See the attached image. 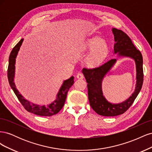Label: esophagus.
Listing matches in <instances>:
<instances>
[{
  "label": "esophagus",
  "instance_id": "1",
  "mask_svg": "<svg viewBox=\"0 0 152 152\" xmlns=\"http://www.w3.org/2000/svg\"><path fill=\"white\" fill-rule=\"evenodd\" d=\"M77 79H83L84 78V76L83 74H82V73H77Z\"/></svg>",
  "mask_w": 152,
  "mask_h": 152
}]
</instances>
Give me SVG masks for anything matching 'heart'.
<instances>
[{
  "mask_svg": "<svg viewBox=\"0 0 152 152\" xmlns=\"http://www.w3.org/2000/svg\"><path fill=\"white\" fill-rule=\"evenodd\" d=\"M80 49L85 50H91L86 59V64L90 66L99 65L107 56L109 50L108 44L99 37H93L87 40Z\"/></svg>",
  "mask_w": 152,
  "mask_h": 152,
  "instance_id": "b5f03b06",
  "label": "heart"
}]
</instances>
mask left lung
Wrapping results in <instances>:
<instances>
[{"label":"left lung","instance_id":"1","mask_svg":"<svg viewBox=\"0 0 152 152\" xmlns=\"http://www.w3.org/2000/svg\"><path fill=\"white\" fill-rule=\"evenodd\" d=\"M114 37L113 54L118 58H129L134 61L136 65V85L134 91L126 100L119 103L108 102L104 96L102 91V82L104 77L117 62L116 59L104 63L93 69H82V73L87 82L88 98L91 108L99 115L113 117L124 113L128 110L140 92L143 82L142 57L132 40L126 33L121 30L112 29Z\"/></svg>","mask_w":152,"mask_h":152}]
</instances>
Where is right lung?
<instances>
[{
    "instance_id": "obj_1",
    "label": "right lung",
    "mask_w": 152,
    "mask_h": 152,
    "mask_svg": "<svg viewBox=\"0 0 152 152\" xmlns=\"http://www.w3.org/2000/svg\"><path fill=\"white\" fill-rule=\"evenodd\" d=\"M23 42V39L20 40L15 47L12 50L9 58V66L7 70V77L9 83L15 93L18 100L20 101L21 104L27 111L39 116H47L50 117L58 113L65 104L66 98V95L69 89L74 83V77L72 76L68 79L64 80L60 88L59 89L58 93L56 94V98L54 102L47 105H40L30 102V101L26 99L23 96L18 90L15 83V64L16 58L20 49L22 43Z\"/></svg>"
}]
</instances>
